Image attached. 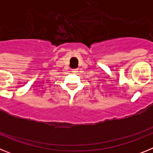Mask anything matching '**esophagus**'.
I'll list each match as a JSON object with an SVG mask.
<instances>
[{
	"label": "esophagus",
	"instance_id": "obj_1",
	"mask_svg": "<svg viewBox=\"0 0 153 153\" xmlns=\"http://www.w3.org/2000/svg\"><path fill=\"white\" fill-rule=\"evenodd\" d=\"M72 72L74 73V74H76V73L78 72V69H73Z\"/></svg>",
	"mask_w": 153,
	"mask_h": 153
}]
</instances>
